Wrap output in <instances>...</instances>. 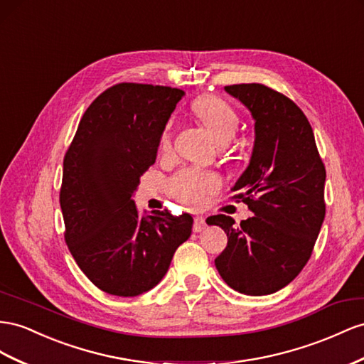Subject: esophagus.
Returning a JSON list of instances; mask_svg holds the SVG:
<instances>
[{
	"instance_id": "34e87169",
	"label": "esophagus",
	"mask_w": 364,
	"mask_h": 364,
	"mask_svg": "<svg viewBox=\"0 0 364 364\" xmlns=\"http://www.w3.org/2000/svg\"><path fill=\"white\" fill-rule=\"evenodd\" d=\"M206 228V222L202 218V215H198V218H194V225H193V231L194 232H200Z\"/></svg>"
}]
</instances>
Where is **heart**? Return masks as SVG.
<instances>
[{
    "label": "heart",
    "instance_id": "1",
    "mask_svg": "<svg viewBox=\"0 0 364 364\" xmlns=\"http://www.w3.org/2000/svg\"><path fill=\"white\" fill-rule=\"evenodd\" d=\"M191 112L206 127L218 145L230 144L239 132V116L232 107L218 96L203 95L191 102ZM171 149L170 125L165 127L159 139L161 153H168ZM219 182L213 174L199 170L186 168L173 176L168 183V191L179 202L199 208L206 200V196L218 190Z\"/></svg>",
    "mask_w": 364,
    "mask_h": 364
}]
</instances>
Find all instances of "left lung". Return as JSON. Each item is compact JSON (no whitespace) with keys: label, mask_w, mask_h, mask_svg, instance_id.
<instances>
[{"label":"left lung","mask_w":364,"mask_h":364,"mask_svg":"<svg viewBox=\"0 0 364 364\" xmlns=\"http://www.w3.org/2000/svg\"><path fill=\"white\" fill-rule=\"evenodd\" d=\"M225 92L254 119L250 165L232 186L234 199L252 218L235 227L230 215H211L228 235L214 263L232 289L267 296L287 287L308 263L325 220L326 170L308 117L289 97L263 84H234Z\"/></svg>","instance_id":"1"}]
</instances>
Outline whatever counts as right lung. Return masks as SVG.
Wrapping results in <instances>:
<instances>
[{
	"mask_svg": "<svg viewBox=\"0 0 364 364\" xmlns=\"http://www.w3.org/2000/svg\"><path fill=\"white\" fill-rule=\"evenodd\" d=\"M182 96L179 88L151 84L107 88L85 110L64 156L60 203L67 247L88 280L112 296L154 288L191 235L190 214L139 215L132 199Z\"/></svg>",
	"mask_w": 364,
	"mask_h": 364,
	"instance_id": "add662e5",
	"label": "right lung"
}]
</instances>
